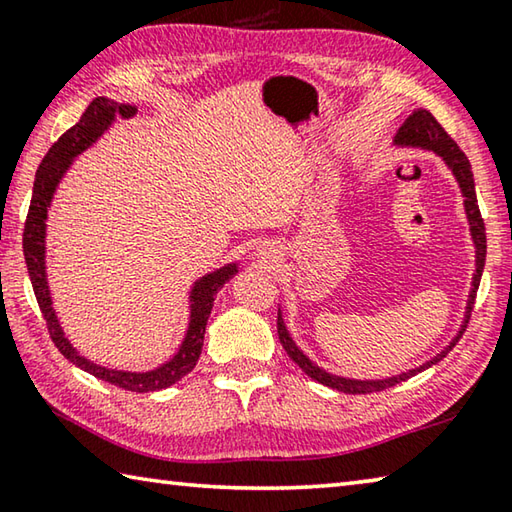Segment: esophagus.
Here are the masks:
<instances>
[{"label": "esophagus", "instance_id": "1", "mask_svg": "<svg viewBox=\"0 0 512 512\" xmlns=\"http://www.w3.org/2000/svg\"><path fill=\"white\" fill-rule=\"evenodd\" d=\"M271 253H275V250H268V248H264V253H262V255H271Z\"/></svg>", "mask_w": 512, "mask_h": 512}]
</instances>
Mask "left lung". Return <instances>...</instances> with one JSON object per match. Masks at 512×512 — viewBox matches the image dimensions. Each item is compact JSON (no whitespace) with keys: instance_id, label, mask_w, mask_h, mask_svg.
Instances as JSON below:
<instances>
[{"instance_id":"obj_1","label":"left lung","mask_w":512,"mask_h":512,"mask_svg":"<svg viewBox=\"0 0 512 512\" xmlns=\"http://www.w3.org/2000/svg\"><path fill=\"white\" fill-rule=\"evenodd\" d=\"M395 144H402V146H420V149H427L438 153L440 158L447 162V167L454 171V176L458 180V187H461V192L465 196V212H467V221H470V230H472V239H474V246H476V273H474V282H472V291H470V300H467V311H465V323L461 327V332H458L456 339L447 345V348L436 354L431 361L422 363L420 368L409 370V372H402V375L391 377V379H368V381H361V379H345L339 375H332V372H327L323 368H318L316 363H311L305 354L300 352V348L287 332V327H284V320L282 314L277 311V336H280V343L282 348L287 350L289 357L298 363L302 368V372H307L311 379H316L318 384L329 386V388H336V391L341 393H350V395H366V393H377V391H386V388H391L395 384H400V381H406L413 375H418V372L431 368L433 363H438L440 359L447 357V352L454 348L461 339L467 323H470V314H472V307H474V298H476V291H479V282H481V273H483V266H485V225L481 219V212H479V203H476V192H474V176H472V167H470V160L465 158V153L458 149V144L452 140V137L447 135V131L443 126L438 124L436 117L431 115L429 110H413V115L406 117L404 124L400 126V131L395 135Z\"/></svg>"}]
</instances>
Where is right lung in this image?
I'll return each instance as SVG.
<instances>
[{
  "instance_id": "right-lung-1",
  "label": "right lung",
  "mask_w": 512,
  "mask_h": 512,
  "mask_svg": "<svg viewBox=\"0 0 512 512\" xmlns=\"http://www.w3.org/2000/svg\"><path fill=\"white\" fill-rule=\"evenodd\" d=\"M135 112L137 108L128 106V103H117L106 97H97L90 103L88 110L83 112L79 124L72 126L67 133L58 137V142L51 146L49 153L42 158L40 167L36 171V183H33V196H31L27 223H24L22 248H24V259H27L33 293H36L42 316L47 320L51 341L56 343L60 354L72 361L74 366L90 372V375H94L97 379L108 381L112 386H119L124 388V391H133V393H151V391L169 388L171 384H176L178 379H183L187 372L194 370L198 357H201L205 325H207V318H210L216 293H219L223 289V284L230 282V277L237 273V264L223 266L219 271L201 277V280L194 284L192 296H189L192 298V316H189V327H187L183 345H180V350L171 361L162 363L160 368L149 370V372L110 370L81 357V354L72 348V343L65 339L63 329H60L56 311L51 307L47 273H45V228H47L45 221H47L49 203L51 198H54L60 178L65 176L67 167L72 164L76 155L99 140L101 133L112 124L115 115L133 117Z\"/></svg>"
}]
</instances>
